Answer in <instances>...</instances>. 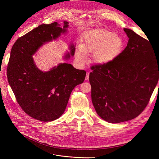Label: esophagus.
Listing matches in <instances>:
<instances>
[{
    "label": "esophagus",
    "mask_w": 159,
    "mask_h": 159,
    "mask_svg": "<svg viewBox=\"0 0 159 159\" xmlns=\"http://www.w3.org/2000/svg\"><path fill=\"white\" fill-rule=\"evenodd\" d=\"M89 73L87 72V74H86V76H85V80H89Z\"/></svg>",
    "instance_id": "esophagus-1"
}]
</instances>
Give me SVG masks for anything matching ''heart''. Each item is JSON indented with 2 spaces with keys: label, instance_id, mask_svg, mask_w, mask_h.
Returning a JSON list of instances; mask_svg holds the SVG:
<instances>
[{
  "label": "heart",
  "instance_id": "obj_1",
  "mask_svg": "<svg viewBox=\"0 0 159 159\" xmlns=\"http://www.w3.org/2000/svg\"><path fill=\"white\" fill-rule=\"evenodd\" d=\"M124 46L123 38L115 33L105 30L88 32L85 36L80 47L75 52L76 61L84 64L88 53H93L91 61L98 65L109 63L121 52Z\"/></svg>",
  "mask_w": 159,
  "mask_h": 159
}]
</instances>
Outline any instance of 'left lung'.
Wrapping results in <instances>:
<instances>
[{
  "label": "left lung",
  "mask_w": 159,
  "mask_h": 159,
  "mask_svg": "<svg viewBox=\"0 0 159 159\" xmlns=\"http://www.w3.org/2000/svg\"><path fill=\"white\" fill-rule=\"evenodd\" d=\"M127 46L105 65L91 67V100L99 116L109 123L137 117L147 105L159 78V52L151 42L124 28ZM159 86V84H158Z\"/></svg>",
  "instance_id": "left-lung-1"
}]
</instances>
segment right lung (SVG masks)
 <instances>
[{
	"label": "right lung",
	"instance_id": "right-lung-1",
	"mask_svg": "<svg viewBox=\"0 0 159 159\" xmlns=\"http://www.w3.org/2000/svg\"><path fill=\"white\" fill-rule=\"evenodd\" d=\"M68 24L64 21L63 28L57 22L39 25L19 38L11 49L7 68L9 85L24 111L39 121L58 119L64 112L72 90L85 78V71L67 63L41 71L33 59L40 47L66 33ZM75 49L71 44L64 58L74 56Z\"/></svg>",
	"mask_w": 159,
	"mask_h": 159
}]
</instances>
